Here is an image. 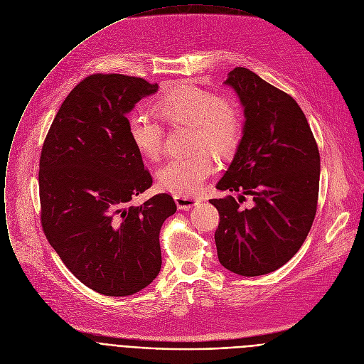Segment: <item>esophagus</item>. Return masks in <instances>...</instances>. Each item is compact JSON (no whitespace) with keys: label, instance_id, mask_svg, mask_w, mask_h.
<instances>
[{"label":"esophagus","instance_id":"1","mask_svg":"<svg viewBox=\"0 0 364 364\" xmlns=\"http://www.w3.org/2000/svg\"><path fill=\"white\" fill-rule=\"evenodd\" d=\"M173 198H175V202H176L178 208L179 209H185V210H188V209H191V208H193V206H196V205H199L202 202V198L189 196V195H179L178 193Z\"/></svg>","mask_w":364,"mask_h":364}]
</instances>
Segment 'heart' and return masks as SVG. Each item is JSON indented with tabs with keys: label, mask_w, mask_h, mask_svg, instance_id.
Listing matches in <instances>:
<instances>
[{
	"label": "heart",
	"mask_w": 364,
	"mask_h": 364,
	"mask_svg": "<svg viewBox=\"0 0 364 364\" xmlns=\"http://www.w3.org/2000/svg\"><path fill=\"white\" fill-rule=\"evenodd\" d=\"M158 110L169 123L192 126L191 148H209L221 156L231 155L242 133V114L230 97L181 85L158 100ZM127 133L136 151L148 159H158L164 149V126L152 114L134 110L127 117ZM216 171L210 152H196L171 158L158 171L164 189L179 195H195Z\"/></svg>",
	"instance_id": "1"
}]
</instances>
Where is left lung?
Wrapping results in <instances>:
<instances>
[{"label": "left lung", "instance_id": "1", "mask_svg": "<svg viewBox=\"0 0 364 364\" xmlns=\"http://www.w3.org/2000/svg\"><path fill=\"white\" fill-rule=\"evenodd\" d=\"M244 107L242 137L216 189L238 192L210 199L220 212L218 259L227 269L257 277L291 259L313 225L320 182V154L297 102L237 67L224 82ZM248 194L253 206L239 203Z\"/></svg>", "mask_w": 364, "mask_h": 364}]
</instances>
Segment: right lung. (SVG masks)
Instances as JSON below:
<instances>
[{
	"label": "right lung",
	"instance_id": "add662e5",
	"mask_svg": "<svg viewBox=\"0 0 364 364\" xmlns=\"http://www.w3.org/2000/svg\"><path fill=\"white\" fill-rule=\"evenodd\" d=\"M158 85L123 75H93L63 102L40 158L43 231L65 267L96 293H139L159 274V232L176 212L159 193L139 206L132 198L152 186L127 133V114Z\"/></svg>",
	"mask_w": 364,
	"mask_h": 364
}]
</instances>
